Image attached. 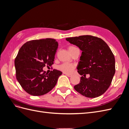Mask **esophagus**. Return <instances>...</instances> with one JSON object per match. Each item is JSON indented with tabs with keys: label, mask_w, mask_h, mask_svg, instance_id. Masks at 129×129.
Instances as JSON below:
<instances>
[{
	"label": "esophagus",
	"mask_w": 129,
	"mask_h": 129,
	"mask_svg": "<svg viewBox=\"0 0 129 129\" xmlns=\"http://www.w3.org/2000/svg\"><path fill=\"white\" fill-rule=\"evenodd\" d=\"M64 74H66V76H67L68 77H71L72 76V74H68V73H64Z\"/></svg>",
	"instance_id": "esophagus-1"
}]
</instances>
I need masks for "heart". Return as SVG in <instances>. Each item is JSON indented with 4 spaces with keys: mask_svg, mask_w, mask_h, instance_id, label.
I'll list each match as a JSON object with an SVG mask.
<instances>
[{
    "mask_svg": "<svg viewBox=\"0 0 129 129\" xmlns=\"http://www.w3.org/2000/svg\"><path fill=\"white\" fill-rule=\"evenodd\" d=\"M76 48L74 46H70L69 47V50ZM75 68V64L69 63H63L59 65L57 67L58 70L60 71L63 72L64 73H72L73 70Z\"/></svg>",
    "mask_w": 129,
    "mask_h": 129,
    "instance_id": "1",
    "label": "heart"
}]
</instances>
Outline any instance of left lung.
<instances>
[{"mask_svg":"<svg viewBox=\"0 0 129 129\" xmlns=\"http://www.w3.org/2000/svg\"><path fill=\"white\" fill-rule=\"evenodd\" d=\"M82 51L77 66L80 82L75 90L89 98L99 97L110 87L115 73V59L108 45L100 38L85 35L66 38ZM86 74L90 77L87 78Z\"/></svg>","mask_w":129,"mask_h":129,"instance_id":"8db88e82","label":"left lung"}]
</instances>
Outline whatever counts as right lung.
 Masks as SVG:
<instances>
[{
    "label": "right lung",
    "instance_id": "obj_1",
    "mask_svg": "<svg viewBox=\"0 0 129 129\" xmlns=\"http://www.w3.org/2000/svg\"><path fill=\"white\" fill-rule=\"evenodd\" d=\"M58 43L47 38L26 42L15 58L16 78L24 90L33 96L49 92L56 84L62 72L54 69L46 73L43 68L53 64Z\"/></svg>",
    "mask_w": 129,
    "mask_h": 129
}]
</instances>
